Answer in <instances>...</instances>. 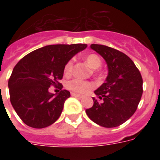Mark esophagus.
<instances>
[{
	"instance_id": "esophagus-1",
	"label": "esophagus",
	"mask_w": 160,
	"mask_h": 160,
	"mask_svg": "<svg viewBox=\"0 0 160 160\" xmlns=\"http://www.w3.org/2000/svg\"><path fill=\"white\" fill-rule=\"evenodd\" d=\"M71 95H72V96H75V97H78V98L83 97V95H80V94H76V93H71Z\"/></svg>"
}]
</instances>
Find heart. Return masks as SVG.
I'll list each match as a JSON object with an SVG mask.
<instances>
[{
  "label": "heart",
  "mask_w": 160,
  "mask_h": 160,
  "mask_svg": "<svg viewBox=\"0 0 160 160\" xmlns=\"http://www.w3.org/2000/svg\"><path fill=\"white\" fill-rule=\"evenodd\" d=\"M85 62L90 66L91 69H98L101 65V59L95 54H90L87 55L85 58ZM74 66V61L73 60H70L65 65V75H70L71 74ZM92 87L91 83L85 81V80H79V79H73V80L68 81L66 84V88L68 90H71L73 92L76 93H83L85 90H89Z\"/></svg>",
  "instance_id": "heart-1"
}]
</instances>
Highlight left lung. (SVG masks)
Instances as JSON below:
<instances>
[{"mask_svg":"<svg viewBox=\"0 0 160 160\" xmlns=\"http://www.w3.org/2000/svg\"><path fill=\"white\" fill-rule=\"evenodd\" d=\"M90 48L104 58L108 75L95 94L94 105L85 110L95 124L113 128L124 124L136 111L143 93V80L133 60L123 52L103 45H90Z\"/></svg>","mask_w":160,"mask_h":160,"instance_id":"8db88e82","label":"left lung"}]
</instances>
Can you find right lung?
<instances>
[{"label": "right lung", "instance_id": "obj_1", "mask_svg": "<svg viewBox=\"0 0 160 160\" xmlns=\"http://www.w3.org/2000/svg\"><path fill=\"white\" fill-rule=\"evenodd\" d=\"M87 47L86 44L51 45L26 55L14 67L8 82L10 100L16 114L30 127L42 129L60 116L64 103L70 96L66 90L49 92L59 83L65 64Z\"/></svg>", "mask_w": 160, "mask_h": 160}]
</instances>
